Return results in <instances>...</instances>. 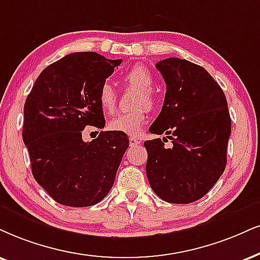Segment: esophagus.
I'll list each match as a JSON object with an SVG mask.
<instances>
[{"mask_svg": "<svg viewBox=\"0 0 260 260\" xmlns=\"http://www.w3.org/2000/svg\"><path fill=\"white\" fill-rule=\"evenodd\" d=\"M129 143H130L131 147H135L137 145H141V140L137 139V137L133 136V137H130V139H129Z\"/></svg>", "mask_w": 260, "mask_h": 260, "instance_id": "34e87169", "label": "esophagus"}]
</instances>
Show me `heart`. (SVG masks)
<instances>
[{
	"mask_svg": "<svg viewBox=\"0 0 260 260\" xmlns=\"http://www.w3.org/2000/svg\"><path fill=\"white\" fill-rule=\"evenodd\" d=\"M124 82L133 88L139 89V94L136 96L135 106L140 107L127 112H121L112 118L108 123V127L118 133L126 134V135H139L142 130L143 124L147 119V108H153L155 105V96L153 94L152 88L154 84L152 73L146 66L135 65L129 71L125 72L123 77ZM99 104L105 112H113L117 104V94L114 88L110 83L106 82L100 86L99 90Z\"/></svg>",
	"mask_w": 260,
	"mask_h": 260,
	"instance_id": "heart-1",
	"label": "heart"
}]
</instances>
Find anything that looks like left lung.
<instances>
[{
  "label": "left lung",
  "mask_w": 260,
  "mask_h": 260,
  "mask_svg": "<svg viewBox=\"0 0 260 260\" xmlns=\"http://www.w3.org/2000/svg\"><path fill=\"white\" fill-rule=\"evenodd\" d=\"M166 83L161 112L149 131L164 139L145 142L146 172L153 191L171 204L207 194L224 172L232 120L225 95L204 67L169 57L155 65Z\"/></svg>",
  "instance_id": "8db88e82"
}]
</instances>
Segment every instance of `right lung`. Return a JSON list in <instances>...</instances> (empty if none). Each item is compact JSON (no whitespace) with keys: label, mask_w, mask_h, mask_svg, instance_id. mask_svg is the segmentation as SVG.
<instances>
[{"label":"right lung","mask_w":260,"mask_h":260,"mask_svg":"<svg viewBox=\"0 0 260 260\" xmlns=\"http://www.w3.org/2000/svg\"><path fill=\"white\" fill-rule=\"evenodd\" d=\"M120 63L95 52L69 54L41 72L25 101L22 140L32 175L56 203L92 206L114 183L127 135L101 131L84 142L82 131L105 126L99 90Z\"/></svg>","instance_id":"right-lung-1"}]
</instances>
